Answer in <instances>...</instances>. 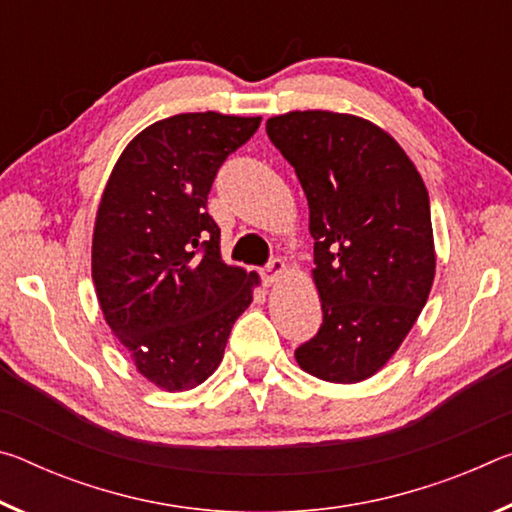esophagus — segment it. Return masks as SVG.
<instances>
[{"mask_svg":"<svg viewBox=\"0 0 512 512\" xmlns=\"http://www.w3.org/2000/svg\"><path fill=\"white\" fill-rule=\"evenodd\" d=\"M284 271H287V264H284V259H280V257L271 259V262H268L266 268L262 271L264 282L266 284H275L284 275Z\"/></svg>","mask_w":512,"mask_h":512,"instance_id":"obj_1","label":"esophagus"}]
</instances>
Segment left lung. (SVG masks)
<instances>
[{
    "label": "left lung",
    "instance_id": "8db88e82",
    "mask_svg": "<svg viewBox=\"0 0 512 512\" xmlns=\"http://www.w3.org/2000/svg\"><path fill=\"white\" fill-rule=\"evenodd\" d=\"M266 133L296 169L314 237L323 325L296 361L323 381L357 384L386 366L427 305V187L402 146L363 117L293 110L268 119Z\"/></svg>",
    "mask_w": 512,
    "mask_h": 512
}]
</instances>
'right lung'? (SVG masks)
Wrapping results in <instances>:
<instances>
[{"label": "right lung", "mask_w": 512, "mask_h": 512, "mask_svg": "<svg viewBox=\"0 0 512 512\" xmlns=\"http://www.w3.org/2000/svg\"><path fill=\"white\" fill-rule=\"evenodd\" d=\"M262 117L183 112L135 135L103 189L92 280L103 318L137 372L162 391L196 388L219 368L259 275L221 259L207 194Z\"/></svg>", "instance_id": "right-lung-1"}]
</instances>
